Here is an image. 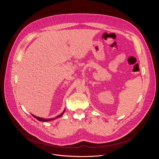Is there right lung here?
<instances>
[{
	"instance_id": "obj_1",
	"label": "right lung",
	"mask_w": 159,
	"mask_h": 159,
	"mask_svg": "<svg viewBox=\"0 0 159 159\" xmlns=\"http://www.w3.org/2000/svg\"><path fill=\"white\" fill-rule=\"evenodd\" d=\"M64 112H65V110L63 111V112L62 113H61V114H60L59 116H57V117H55V118H50V119H44V118H42L37 117V116H34V115H33V116L34 118H35L36 119H37L38 120L40 121H52V120H55V119H56V118H59V117L63 115V113H64Z\"/></svg>"
}]
</instances>
